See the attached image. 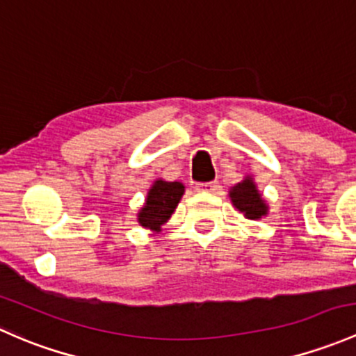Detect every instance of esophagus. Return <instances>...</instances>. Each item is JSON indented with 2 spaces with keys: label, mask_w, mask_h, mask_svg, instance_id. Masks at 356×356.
<instances>
[{
  "label": "esophagus",
  "mask_w": 356,
  "mask_h": 356,
  "mask_svg": "<svg viewBox=\"0 0 356 356\" xmlns=\"http://www.w3.org/2000/svg\"><path fill=\"white\" fill-rule=\"evenodd\" d=\"M219 188L218 181H204V183H197L195 190L197 192H216Z\"/></svg>",
  "instance_id": "obj_1"
}]
</instances>
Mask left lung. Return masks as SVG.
<instances>
[{"instance_id": "8db88e82", "label": "left lung", "mask_w": 356, "mask_h": 356, "mask_svg": "<svg viewBox=\"0 0 356 356\" xmlns=\"http://www.w3.org/2000/svg\"><path fill=\"white\" fill-rule=\"evenodd\" d=\"M229 197H232L234 207L243 212L245 218L260 219L267 214V205L260 199V193L250 178H245L243 181L234 185L229 192Z\"/></svg>"}]
</instances>
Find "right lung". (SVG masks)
I'll return each instance as SVG.
<instances>
[{"label":"right lung","mask_w":356,"mask_h":356,"mask_svg":"<svg viewBox=\"0 0 356 356\" xmlns=\"http://www.w3.org/2000/svg\"><path fill=\"white\" fill-rule=\"evenodd\" d=\"M185 186L179 181H163L157 179L149 190L147 200L142 211L138 212V222L144 228H151L154 232H159L161 226L171 218L177 205L181 199Z\"/></svg>","instance_id":"add662e5"}]
</instances>
